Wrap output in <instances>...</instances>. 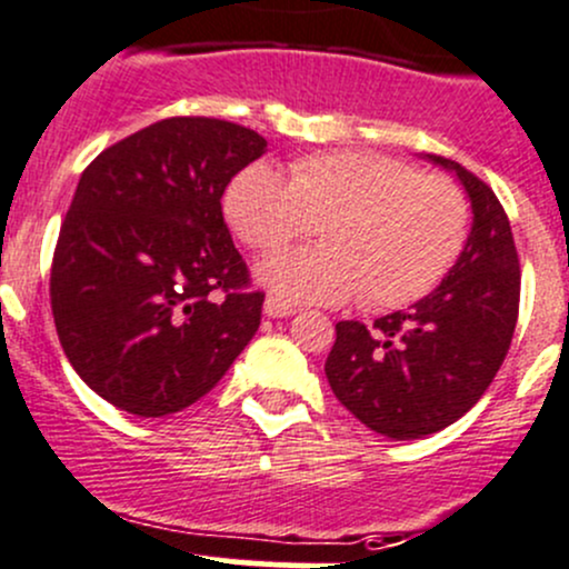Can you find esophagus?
<instances>
[{"mask_svg":"<svg viewBox=\"0 0 569 569\" xmlns=\"http://www.w3.org/2000/svg\"><path fill=\"white\" fill-rule=\"evenodd\" d=\"M262 312H266L268 318H290V315H296V307L282 301V298L268 296L266 303H262Z\"/></svg>","mask_w":569,"mask_h":569,"instance_id":"obj_1","label":"esophagus"}]
</instances>
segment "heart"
<instances>
[{"label":"heart","mask_w":569,"mask_h":569,"mask_svg":"<svg viewBox=\"0 0 569 569\" xmlns=\"http://www.w3.org/2000/svg\"><path fill=\"white\" fill-rule=\"evenodd\" d=\"M224 210L257 251L282 249L318 224L320 246L271 257L257 277L287 301L359 296L367 309L406 307L430 292L460 257L471 216L452 178L356 150L296 158L287 178L271 163H249L232 178Z\"/></svg>","instance_id":"heart-1"}]
</instances>
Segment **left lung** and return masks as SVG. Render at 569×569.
Instances as JSON below:
<instances>
[{
  "label": "left lung",
  "mask_w": 569,
  "mask_h": 569,
  "mask_svg": "<svg viewBox=\"0 0 569 569\" xmlns=\"http://www.w3.org/2000/svg\"><path fill=\"white\" fill-rule=\"evenodd\" d=\"M458 174L473 224L443 282L372 326L337 323L326 378L361 425L397 441L443 430L477 406L507 359L518 323L520 262L509 219L485 180L458 161L427 156Z\"/></svg>",
  "instance_id": "obj_1"
}]
</instances>
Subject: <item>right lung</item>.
Wrapping results in <instances>:
<instances>
[{"mask_svg":"<svg viewBox=\"0 0 569 569\" xmlns=\"http://www.w3.org/2000/svg\"><path fill=\"white\" fill-rule=\"evenodd\" d=\"M266 148L236 122L169 117L81 172L51 262V312L73 370L120 411H183L260 328L266 292L251 290L221 194Z\"/></svg>","mask_w":569,"mask_h":569,"instance_id":"right-lung-1","label":"right lung"}]
</instances>
